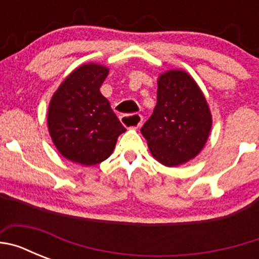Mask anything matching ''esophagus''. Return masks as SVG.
<instances>
[{"instance_id":"1","label":"esophagus","mask_w":259,"mask_h":259,"mask_svg":"<svg viewBox=\"0 0 259 259\" xmlns=\"http://www.w3.org/2000/svg\"><path fill=\"white\" fill-rule=\"evenodd\" d=\"M120 122L127 128H139L143 123V115L141 114H128V115L120 116Z\"/></svg>"}]
</instances>
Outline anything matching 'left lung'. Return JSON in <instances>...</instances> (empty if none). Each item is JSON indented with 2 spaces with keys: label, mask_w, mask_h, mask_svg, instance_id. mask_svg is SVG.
<instances>
[{
  "label": "left lung",
  "mask_w": 259,
  "mask_h": 259,
  "mask_svg": "<svg viewBox=\"0 0 259 259\" xmlns=\"http://www.w3.org/2000/svg\"><path fill=\"white\" fill-rule=\"evenodd\" d=\"M211 123L206 98L193 77L183 70H170L158 77L157 105L141 134L158 162L175 167L202 150Z\"/></svg>",
  "instance_id": "left-lung-1"
}]
</instances>
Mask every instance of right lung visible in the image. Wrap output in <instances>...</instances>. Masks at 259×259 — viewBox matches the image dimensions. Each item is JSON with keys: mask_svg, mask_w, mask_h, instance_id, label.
Returning <instances> with one entry per match:
<instances>
[{"mask_svg": "<svg viewBox=\"0 0 259 259\" xmlns=\"http://www.w3.org/2000/svg\"><path fill=\"white\" fill-rule=\"evenodd\" d=\"M109 68L87 63L63 80L50 100L48 128L53 143L66 159L84 166L110 157L125 131L101 95Z\"/></svg>", "mask_w": 259, "mask_h": 259, "instance_id": "obj_1", "label": "right lung"}]
</instances>
